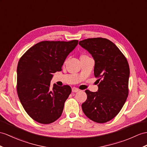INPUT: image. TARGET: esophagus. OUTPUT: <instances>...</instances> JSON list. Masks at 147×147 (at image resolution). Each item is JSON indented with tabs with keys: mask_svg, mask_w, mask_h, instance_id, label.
I'll list each match as a JSON object with an SVG mask.
<instances>
[{
	"mask_svg": "<svg viewBox=\"0 0 147 147\" xmlns=\"http://www.w3.org/2000/svg\"><path fill=\"white\" fill-rule=\"evenodd\" d=\"M78 88H75V87H74V88H72V89H71V91H72V92H74V93H76V92H78Z\"/></svg>",
	"mask_w": 147,
	"mask_h": 147,
	"instance_id": "esophagus-1",
	"label": "esophagus"
}]
</instances>
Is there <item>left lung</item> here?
Returning a JSON list of instances; mask_svg holds the SVG:
<instances>
[{
	"label": "left lung",
	"mask_w": 147,
	"mask_h": 147,
	"mask_svg": "<svg viewBox=\"0 0 147 147\" xmlns=\"http://www.w3.org/2000/svg\"><path fill=\"white\" fill-rule=\"evenodd\" d=\"M79 44L94 57V76L99 83L98 92L85 90L87 99L82 103V110L92 121L107 122L117 115L127 100L129 65L122 52L109 39L87 38Z\"/></svg>",
	"instance_id": "left-lung-1"
}]
</instances>
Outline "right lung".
Here are the masks:
<instances>
[{
  "mask_svg": "<svg viewBox=\"0 0 147 147\" xmlns=\"http://www.w3.org/2000/svg\"><path fill=\"white\" fill-rule=\"evenodd\" d=\"M78 42L42 41L20 57L17 70L18 96L28 115L38 123H51L62 115L71 89L69 85L52 87V74L62 70Z\"/></svg>",
  "mask_w": 147,
  "mask_h": 147,
  "instance_id": "add662e5",
  "label": "right lung"
}]
</instances>
